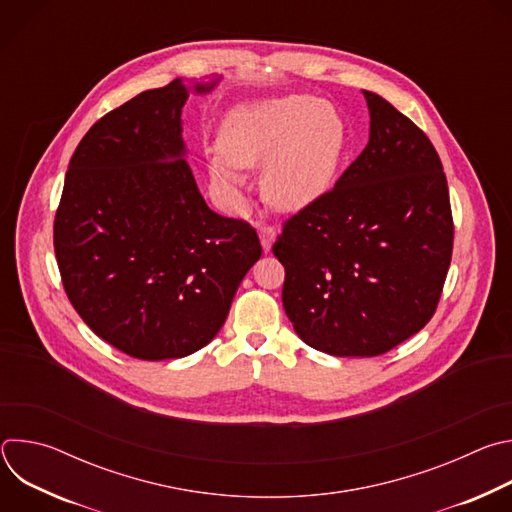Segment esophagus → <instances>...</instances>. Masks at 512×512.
Here are the masks:
<instances>
[{
	"label": "esophagus",
	"instance_id": "obj_1",
	"mask_svg": "<svg viewBox=\"0 0 512 512\" xmlns=\"http://www.w3.org/2000/svg\"><path fill=\"white\" fill-rule=\"evenodd\" d=\"M259 241H261V247H263L265 253L271 251V245L275 241V231L271 227H267V225H261L259 227Z\"/></svg>",
	"mask_w": 512,
	"mask_h": 512
}]
</instances>
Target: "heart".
Instances as JSON below:
<instances>
[{"mask_svg":"<svg viewBox=\"0 0 512 512\" xmlns=\"http://www.w3.org/2000/svg\"><path fill=\"white\" fill-rule=\"evenodd\" d=\"M346 129L338 111L310 95H283L235 107L208 164L210 184L233 210L247 202L237 168H261V194L281 212L318 202L334 184Z\"/></svg>","mask_w":512,"mask_h":512,"instance_id":"b5f03b06","label":"heart"}]
</instances>
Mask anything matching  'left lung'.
<instances>
[{"instance_id":"left-lung-1","label":"left lung","mask_w":512,"mask_h":512,"mask_svg":"<svg viewBox=\"0 0 512 512\" xmlns=\"http://www.w3.org/2000/svg\"><path fill=\"white\" fill-rule=\"evenodd\" d=\"M362 95L367 148L273 245L289 322L332 356H377L417 334L440 302L454 247L448 180L431 141L381 95Z\"/></svg>"}]
</instances>
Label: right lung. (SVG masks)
<instances>
[{"label": "right lung", "mask_w": 512, "mask_h": 512, "mask_svg": "<svg viewBox=\"0 0 512 512\" xmlns=\"http://www.w3.org/2000/svg\"><path fill=\"white\" fill-rule=\"evenodd\" d=\"M218 81L139 93L101 117L68 164L54 218L62 285L85 324L133 358L206 346L261 257L255 229L210 210L186 162L184 103Z\"/></svg>", "instance_id": "add662e5"}]
</instances>
